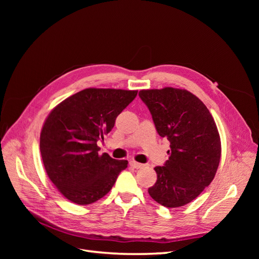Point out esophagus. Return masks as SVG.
Here are the masks:
<instances>
[{"instance_id":"34e87169","label":"esophagus","mask_w":259,"mask_h":259,"mask_svg":"<svg viewBox=\"0 0 259 259\" xmlns=\"http://www.w3.org/2000/svg\"><path fill=\"white\" fill-rule=\"evenodd\" d=\"M130 164H131V166H133L134 168H142L144 165L143 164H140V163H138V162H136V161H131L130 162Z\"/></svg>"}]
</instances>
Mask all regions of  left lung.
I'll use <instances>...</instances> for the list:
<instances>
[{"label":"left lung","instance_id":"obj_1","mask_svg":"<svg viewBox=\"0 0 259 259\" xmlns=\"http://www.w3.org/2000/svg\"><path fill=\"white\" fill-rule=\"evenodd\" d=\"M139 97L152 115L156 132L170 143L169 158L155 166L150 197L165 207L188 204L214 179L222 154L221 137L206 106L186 90H143Z\"/></svg>","mask_w":259,"mask_h":259}]
</instances>
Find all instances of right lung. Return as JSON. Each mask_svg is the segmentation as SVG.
I'll use <instances>...</instances> for the list:
<instances>
[{
	"instance_id": "right-lung-1",
	"label": "right lung",
	"mask_w": 259,
	"mask_h": 259,
	"mask_svg": "<svg viewBox=\"0 0 259 259\" xmlns=\"http://www.w3.org/2000/svg\"><path fill=\"white\" fill-rule=\"evenodd\" d=\"M137 91L86 89L68 97L46 117L40 151L46 173L59 192L88 205L111 190L126 160L98 154L97 142L110 132Z\"/></svg>"
}]
</instances>
